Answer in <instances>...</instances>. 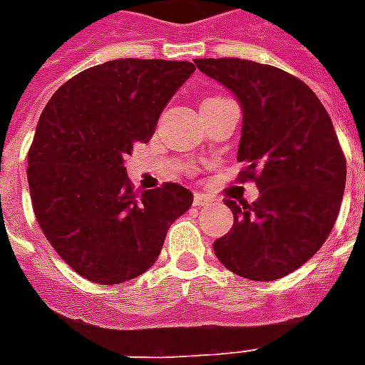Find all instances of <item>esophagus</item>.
<instances>
[{"label":"esophagus","instance_id":"34e87169","mask_svg":"<svg viewBox=\"0 0 365 365\" xmlns=\"http://www.w3.org/2000/svg\"><path fill=\"white\" fill-rule=\"evenodd\" d=\"M211 203V197H207V195H203V193H195L193 195V205H197V207H205Z\"/></svg>","mask_w":365,"mask_h":365}]
</instances>
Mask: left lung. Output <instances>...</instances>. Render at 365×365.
Returning a JSON list of instances; mask_svg holds the SVG:
<instances>
[{"mask_svg": "<svg viewBox=\"0 0 365 365\" xmlns=\"http://www.w3.org/2000/svg\"><path fill=\"white\" fill-rule=\"evenodd\" d=\"M195 66L242 105L238 182L260 190L252 205L225 199L235 225L215 240V254L246 279H279L319 252L336 222L346 158L332 120L314 91L279 68L242 58H201Z\"/></svg>", "mask_w": 365, "mask_h": 365, "instance_id": "8db88e82", "label": "left lung"}]
</instances>
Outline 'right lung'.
Instances as JSON below:
<instances>
[{"mask_svg": "<svg viewBox=\"0 0 365 365\" xmlns=\"http://www.w3.org/2000/svg\"><path fill=\"white\" fill-rule=\"evenodd\" d=\"M193 72L191 62L111 60L70 78L44 107L29 148L33 211L52 248L86 279L113 285L144 274L193 203L172 182L136 193L125 168Z\"/></svg>", "mask_w": 365, "mask_h": 365, "instance_id": "obj_1", "label": "right lung"}]
</instances>
